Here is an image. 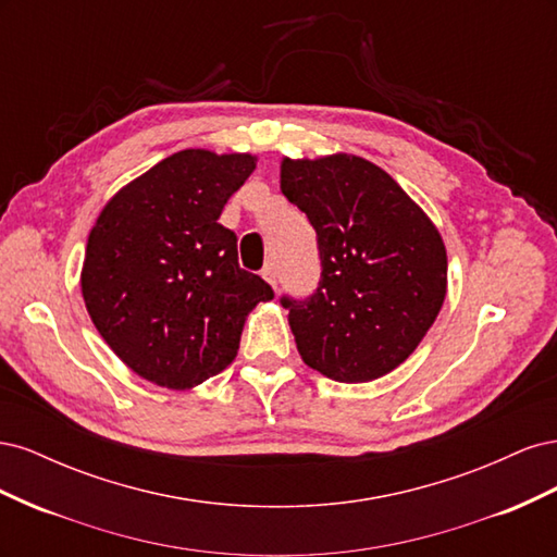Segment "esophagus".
Here are the masks:
<instances>
[{
  "label": "esophagus",
  "mask_w": 557,
  "mask_h": 557,
  "mask_svg": "<svg viewBox=\"0 0 557 557\" xmlns=\"http://www.w3.org/2000/svg\"><path fill=\"white\" fill-rule=\"evenodd\" d=\"M262 278L272 285V288H278V274H276V267H274V262H269V264H264V269H262Z\"/></svg>",
  "instance_id": "34e87169"
}]
</instances>
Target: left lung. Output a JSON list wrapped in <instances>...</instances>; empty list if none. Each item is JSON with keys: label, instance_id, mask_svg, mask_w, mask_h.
I'll use <instances>...</instances> for the list:
<instances>
[{"label": "left lung", "instance_id": "left-lung-1", "mask_svg": "<svg viewBox=\"0 0 557 557\" xmlns=\"http://www.w3.org/2000/svg\"><path fill=\"white\" fill-rule=\"evenodd\" d=\"M281 193L307 213L323 267L311 297H281L301 360L339 383L393 372L444 305L440 230L391 174L358 156L283 158Z\"/></svg>", "mask_w": 557, "mask_h": 557}]
</instances>
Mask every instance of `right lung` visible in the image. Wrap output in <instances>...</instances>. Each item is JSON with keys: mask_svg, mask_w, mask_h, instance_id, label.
Masks as SVG:
<instances>
[{"mask_svg": "<svg viewBox=\"0 0 557 557\" xmlns=\"http://www.w3.org/2000/svg\"><path fill=\"white\" fill-rule=\"evenodd\" d=\"M250 153L188 148L117 190L90 230L81 293L97 332L141 379L188 391L237 358L246 315L274 299L218 223Z\"/></svg>", "mask_w": 557, "mask_h": 557, "instance_id": "1", "label": "right lung"}]
</instances>
